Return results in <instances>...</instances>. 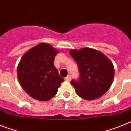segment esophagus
<instances>
[{
  "label": "esophagus",
  "mask_w": 131,
  "mask_h": 131,
  "mask_svg": "<svg viewBox=\"0 0 131 131\" xmlns=\"http://www.w3.org/2000/svg\"><path fill=\"white\" fill-rule=\"evenodd\" d=\"M65 80L67 81H70L71 80V77L70 75H68L67 77H65Z\"/></svg>",
  "instance_id": "34e87169"
}]
</instances>
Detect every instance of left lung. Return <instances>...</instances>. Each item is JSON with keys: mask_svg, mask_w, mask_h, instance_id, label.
Instances as JSON below:
<instances>
[{"mask_svg": "<svg viewBox=\"0 0 131 131\" xmlns=\"http://www.w3.org/2000/svg\"><path fill=\"white\" fill-rule=\"evenodd\" d=\"M70 55L77 62L80 77L72 80L76 93L84 99L94 100L102 96L113 83L115 69L108 58L96 50L83 48L71 50Z\"/></svg>", "mask_w": 131, "mask_h": 131, "instance_id": "obj_1", "label": "left lung"}]
</instances>
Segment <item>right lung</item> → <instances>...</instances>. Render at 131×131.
Returning a JSON list of instances; mask_svg holds the SVG:
<instances>
[{
    "mask_svg": "<svg viewBox=\"0 0 131 131\" xmlns=\"http://www.w3.org/2000/svg\"><path fill=\"white\" fill-rule=\"evenodd\" d=\"M59 51L42 42L23 56L17 67L18 81L24 91L33 99L47 101L55 96L64 79L54 65Z\"/></svg>",
    "mask_w": 131,
    "mask_h": 131,
    "instance_id": "obj_1",
    "label": "right lung"
}]
</instances>
